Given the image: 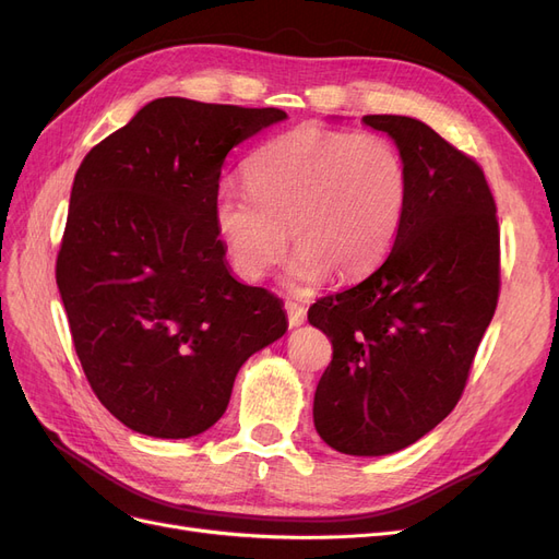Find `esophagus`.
Wrapping results in <instances>:
<instances>
[{"mask_svg": "<svg viewBox=\"0 0 559 559\" xmlns=\"http://www.w3.org/2000/svg\"><path fill=\"white\" fill-rule=\"evenodd\" d=\"M284 310H286V317H289V326H300L302 321H306V314H308V310L300 306V302H294V300H286V306H284Z\"/></svg>", "mask_w": 559, "mask_h": 559, "instance_id": "1", "label": "esophagus"}]
</instances>
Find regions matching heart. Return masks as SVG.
<instances>
[{"label":"heart","mask_w":559,"mask_h":559,"mask_svg":"<svg viewBox=\"0 0 559 559\" xmlns=\"http://www.w3.org/2000/svg\"><path fill=\"white\" fill-rule=\"evenodd\" d=\"M247 186L214 193V226L238 273L265 277L292 242L298 289L326 273L349 280L382 261L399 230L408 177L396 146L376 132L306 126L247 163Z\"/></svg>","instance_id":"heart-1"}]
</instances>
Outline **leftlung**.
Wrapping results in <instances>:
<instances>
[{"mask_svg":"<svg viewBox=\"0 0 559 559\" xmlns=\"http://www.w3.org/2000/svg\"><path fill=\"white\" fill-rule=\"evenodd\" d=\"M364 123L396 142L408 195L384 263L308 310L333 345L312 413L333 450L380 456L419 441L462 399L499 300V218L483 167L427 123Z\"/></svg>","mask_w":559,"mask_h":559,"instance_id":"8db88e82","label":"left lung"}]
</instances>
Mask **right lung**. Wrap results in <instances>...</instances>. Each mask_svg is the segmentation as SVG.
I'll return each instance as SVG.
<instances>
[{
  "label": "right lung",
  "mask_w": 559,
  "mask_h": 559,
  "mask_svg": "<svg viewBox=\"0 0 559 559\" xmlns=\"http://www.w3.org/2000/svg\"><path fill=\"white\" fill-rule=\"evenodd\" d=\"M284 118L160 97L79 165L56 282L91 389L132 431H207L240 366L286 331L282 300L230 275L214 226L228 151Z\"/></svg>",
  "instance_id": "obj_1"
}]
</instances>
